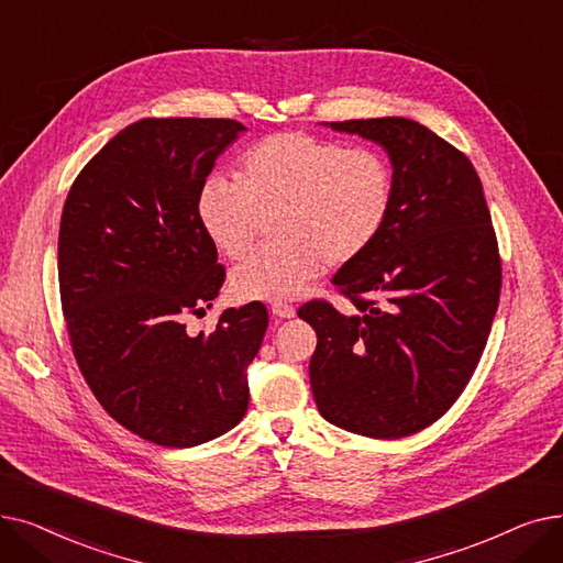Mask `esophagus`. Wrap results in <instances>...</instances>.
<instances>
[{
	"label": "esophagus",
	"instance_id": "34e87169",
	"mask_svg": "<svg viewBox=\"0 0 563 563\" xmlns=\"http://www.w3.org/2000/svg\"><path fill=\"white\" fill-rule=\"evenodd\" d=\"M273 313H275L277 318H292V316H296V307L286 305V302H275V305H273Z\"/></svg>",
	"mask_w": 563,
	"mask_h": 563
}]
</instances>
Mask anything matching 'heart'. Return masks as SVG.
<instances>
[{
	"label": "heart",
	"instance_id": "1",
	"mask_svg": "<svg viewBox=\"0 0 563 563\" xmlns=\"http://www.w3.org/2000/svg\"><path fill=\"white\" fill-rule=\"evenodd\" d=\"M394 201L387 157L309 132H277L238 159L235 180L208 176L197 220L222 256L238 261L273 220L284 243L240 263L231 292L243 302H284L332 267L357 261L380 238Z\"/></svg>",
	"mask_w": 563,
	"mask_h": 563
}]
</instances>
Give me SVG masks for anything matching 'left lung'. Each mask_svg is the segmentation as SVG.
Here are the masks:
<instances>
[{
    "label": "left lung",
    "instance_id": "left-lung-1",
    "mask_svg": "<svg viewBox=\"0 0 563 563\" xmlns=\"http://www.w3.org/2000/svg\"><path fill=\"white\" fill-rule=\"evenodd\" d=\"M391 159L389 220L334 286L357 313L311 300L309 380L318 412L366 438L398 440L438 421L463 394L499 305L501 261L484 185L465 153L404 119L328 123Z\"/></svg>",
    "mask_w": 563,
    "mask_h": 563
}]
</instances>
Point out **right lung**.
<instances>
[{
	"label": "right lung",
	"mask_w": 563,
	"mask_h": 563,
	"mask_svg": "<svg viewBox=\"0 0 563 563\" xmlns=\"http://www.w3.org/2000/svg\"><path fill=\"white\" fill-rule=\"evenodd\" d=\"M247 128L231 119H142L79 172L59 227V290L79 371L98 404L163 446L216 440L245 417L247 366L267 309L222 311L185 330L224 284L197 192Z\"/></svg>",
	"instance_id": "obj_1"
}]
</instances>
